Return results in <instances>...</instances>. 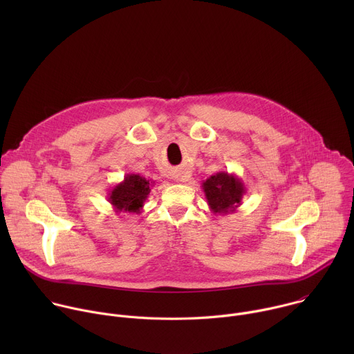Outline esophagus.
Segmentation results:
<instances>
[{"label": "esophagus", "mask_w": 354, "mask_h": 354, "mask_svg": "<svg viewBox=\"0 0 354 354\" xmlns=\"http://www.w3.org/2000/svg\"><path fill=\"white\" fill-rule=\"evenodd\" d=\"M175 179H176V180H179V176H175Z\"/></svg>", "instance_id": "obj_1"}]
</instances>
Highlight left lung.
Here are the masks:
<instances>
[{
  "label": "left lung",
  "mask_w": 354,
  "mask_h": 354,
  "mask_svg": "<svg viewBox=\"0 0 354 354\" xmlns=\"http://www.w3.org/2000/svg\"><path fill=\"white\" fill-rule=\"evenodd\" d=\"M203 192L207 198V205L214 214H231L242 205L246 187L242 180L234 174L220 171L207 178L203 185Z\"/></svg>",
  "instance_id": "8db88e82"
}]
</instances>
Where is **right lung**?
Returning <instances> with one entry per match:
<instances>
[{"mask_svg": "<svg viewBox=\"0 0 354 354\" xmlns=\"http://www.w3.org/2000/svg\"><path fill=\"white\" fill-rule=\"evenodd\" d=\"M154 180L147 179L138 174H127L124 179L113 186L108 193V201L116 214L134 213L140 214L144 201L147 200Z\"/></svg>", "mask_w": 354, "mask_h": 354, "instance_id": "1", "label": "right lung"}]
</instances>
